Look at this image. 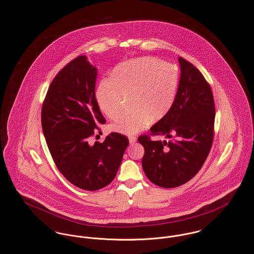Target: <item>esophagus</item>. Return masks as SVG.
<instances>
[{"label": "esophagus", "mask_w": 254, "mask_h": 254, "mask_svg": "<svg viewBox=\"0 0 254 254\" xmlns=\"http://www.w3.org/2000/svg\"><path fill=\"white\" fill-rule=\"evenodd\" d=\"M137 142V138L134 137V136H130L129 137V143L130 144H135Z\"/></svg>", "instance_id": "obj_1"}]
</instances>
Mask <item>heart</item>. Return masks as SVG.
Masks as SVG:
<instances>
[{
	"label": "heart",
	"instance_id": "heart-1",
	"mask_svg": "<svg viewBox=\"0 0 254 254\" xmlns=\"http://www.w3.org/2000/svg\"><path fill=\"white\" fill-rule=\"evenodd\" d=\"M177 84L178 74L172 64L156 58H138L117 65L111 78L102 80L96 90V100L101 111L115 119L122 114L125 96H128L130 109L110 128L134 135L168 113Z\"/></svg>",
	"mask_w": 254,
	"mask_h": 254
}]
</instances>
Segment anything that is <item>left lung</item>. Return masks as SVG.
I'll return each instance as SVG.
<instances>
[{"mask_svg": "<svg viewBox=\"0 0 254 254\" xmlns=\"http://www.w3.org/2000/svg\"><path fill=\"white\" fill-rule=\"evenodd\" d=\"M181 75L168 113L151 128L152 135L168 140L138 141L145 148L142 165L148 180L162 188H175L195 176L213 142L214 100L210 86L190 63L179 58Z\"/></svg>", "mask_w": 254, "mask_h": 254, "instance_id": "obj_1", "label": "left lung"}]
</instances>
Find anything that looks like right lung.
Listing matches in <instances>:
<instances>
[{"label":"right lung","instance_id":"obj_1","mask_svg":"<svg viewBox=\"0 0 254 254\" xmlns=\"http://www.w3.org/2000/svg\"><path fill=\"white\" fill-rule=\"evenodd\" d=\"M97 75L86 56L76 58L57 74L42 107L43 133L58 169L85 190L112 182L129 144L119 133H110L104 143L90 140L106 123L96 100Z\"/></svg>","mask_w":254,"mask_h":254}]
</instances>
